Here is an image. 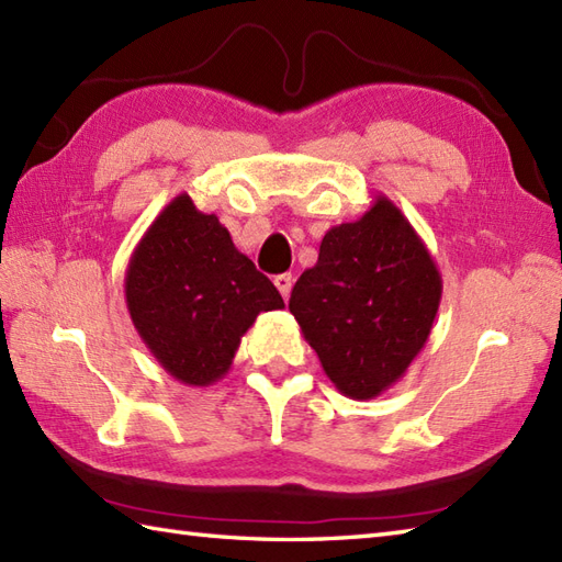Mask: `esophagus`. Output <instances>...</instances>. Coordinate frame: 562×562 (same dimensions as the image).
<instances>
[{"mask_svg": "<svg viewBox=\"0 0 562 562\" xmlns=\"http://www.w3.org/2000/svg\"><path fill=\"white\" fill-rule=\"evenodd\" d=\"M292 274L290 272H282V274H274V288L280 290V294L284 296V300H288L290 296V292H292Z\"/></svg>", "mask_w": 562, "mask_h": 562, "instance_id": "obj_1", "label": "esophagus"}]
</instances>
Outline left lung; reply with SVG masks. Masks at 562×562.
I'll use <instances>...</instances> for the list:
<instances>
[{
  "label": "left lung",
  "mask_w": 562,
  "mask_h": 562,
  "mask_svg": "<svg viewBox=\"0 0 562 562\" xmlns=\"http://www.w3.org/2000/svg\"><path fill=\"white\" fill-rule=\"evenodd\" d=\"M441 300V274L405 214L376 195L357 222L330 226L290 312L340 393L369 401L408 372Z\"/></svg>",
  "instance_id": "1"
}]
</instances>
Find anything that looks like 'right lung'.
<instances>
[{
    "label": "right lung",
    "instance_id": "1",
    "mask_svg": "<svg viewBox=\"0 0 562 562\" xmlns=\"http://www.w3.org/2000/svg\"><path fill=\"white\" fill-rule=\"evenodd\" d=\"M125 302L154 360L188 386L220 381L258 314L284 308L217 214L200 212L188 193L139 238L125 270Z\"/></svg>",
    "mask_w": 562,
    "mask_h": 562
}]
</instances>
